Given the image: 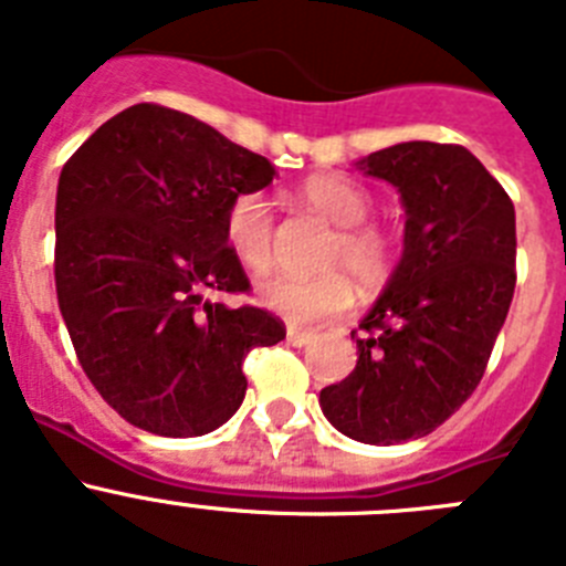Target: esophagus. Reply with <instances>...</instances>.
Returning <instances> with one entry per match:
<instances>
[{"label":"esophagus","mask_w":566,"mask_h":566,"mask_svg":"<svg viewBox=\"0 0 566 566\" xmlns=\"http://www.w3.org/2000/svg\"><path fill=\"white\" fill-rule=\"evenodd\" d=\"M286 339L292 345H297V348H303V345H308L314 339L312 332H300V328H289L286 332Z\"/></svg>","instance_id":"obj_1"}]
</instances>
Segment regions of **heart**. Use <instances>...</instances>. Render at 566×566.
Listing matches in <instances>:
<instances>
[{
  "mask_svg": "<svg viewBox=\"0 0 566 566\" xmlns=\"http://www.w3.org/2000/svg\"><path fill=\"white\" fill-rule=\"evenodd\" d=\"M297 198L312 212L323 214L337 229L323 266L334 272L317 277L272 274L258 283V297L274 314L294 326H319L352 308L354 283L344 273L353 272L363 289H379L397 266V240L379 223H368L374 198L359 184L339 175H312L300 184ZM227 247L249 272L272 266L274 254V212L269 201L254 189L234 195L223 214ZM337 268H345L337 273Z\"/></svg>",
  "mask_w": 566,
  "mask_h": 566,
  "instance_id": "1",
  "label": "heart"
}]
</instances>
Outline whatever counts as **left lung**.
Segmentation results:
<instances>
[{
  "label": "left lung",
  "instance_id": "8db88e82",
  "mask_svg": "<svg viewBox=\"0 0 566 566\" xmlns=\"http://www.w3.org/2000/svg\"><path fill=\"white\" fill-rule=\"evenodd\" d=\"M363 169L405 203V252L359 323L357 365L319 391L345 437L397 444L428 437L476 391L516 289V209L459 144L405 142Z\"/></svg>",
  "mask_w": 566,
  "mask_h": 566
}]
</instances>
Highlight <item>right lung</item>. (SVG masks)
Segmentation results:
<instances>
[{
	"label": "right lung",
	"mask_w": 566,
	"mask_h": 566,
	"mask_svg": "<svg viewBox=\"0 0 566 566\" xmlns=\"http://www.w3.org/2000/svg\"><path fill=\"white\" fill-rule=\"evenodd\" d=\"M274 175L269 158L161 104L113 115L64 164L59 308L87 379L135 428H221L247 397V354L286 337L266 308L207 300L252 289L223 214Z\"/></svg>",
	"instance_id": "obj_1"
}]
</instances>
